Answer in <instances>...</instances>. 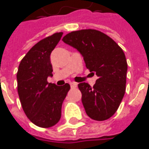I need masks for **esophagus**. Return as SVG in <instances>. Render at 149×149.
I'll use <instances>...</instances> for the list:
<instances>
[{
  "label": "esophagus",
  "mask_w": 149,
  "mask_h": 149,
  "mask_svg": "<svg viewBox=\"0 0 149 149\" xmlns=\"http://www.w3.org/2000/svg\"><path fill=\"white\" fill-rule=\"evenodd\" d=\"M70 85H71V87H77V83H76V82H71V83H70Z\"/></svg>",
  "instance_id": "obj_1"
}]
</instances>
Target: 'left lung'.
I'll use <instances>...</instances> for the list:
<instances>
[{
	"instance_id": "obj_1",
	"label": "left lung",
	"mask_w": 149,
	"mask_h": 149,
	"mask_svg": "<svg viewBox=\"0 0 149 149\" xmlns=\"http://www.w3.org/2000/svg\"><path fill=\"white\" fill-rule=\"evenodd\" d=\"M62 41L77 49L87 68L97 76L93 87L81 82V102L89 118L96 121L110 118L117 112L126 90L127 63L123 49L100 31H74Z\"/></svg>"
}]
</instances>
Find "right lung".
<instances>
[{
	"instance_id": "1",
	"label": "right lung",
	"mask_w": 149,
	"mask_h": 149,
	"mask_svg": "<svg viewBox=\"0 0 149 149\" xmlns=\"http://www.w3.org/2000/svg\"><path fill=\"white\" fill-rule=\"evenodd\" d=\"M62 34L56 32L35 44L21 61L16 74L23 111L40 127H51L59 122L62 102L71 87L68 83L59 87L47 81L53 72L50 55Z\"/></svg>"
}]
</instances>
